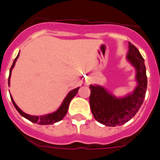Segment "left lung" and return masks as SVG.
<instances>
[{
    "label": "left lung",
    "mask_w": 160,
    "mask_h": 160,
    "mask_svg": "<svg viewBox=\"0 0 160 160\" xmlns=\"http://www.w3.org/2000/svg\"><path fill=\"white\" fill-rule=\"evenodd\" d=\"M127 61L135 69L136 86L124 96H115L99 85H90L89 104L95 119L108 127L122 125L130 121L143 103L147 88L145 61L139 50L128 42Z\"/></svg>",
    "instance_id": "1"
}]
</instances>
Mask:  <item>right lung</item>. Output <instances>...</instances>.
Returning <instances> with one entry per match:
<instances>
[{"instance_id": "add662e5", "label": "right lung", "mask_w": 160, "mask_h": 160, "mask_svg": "<svg viewBox=\"0 0 160 160\" xmlns=\"http://www.w3.org/2000/svg\"><path fill=\"white\" fill-rule=\"evenodd\" d=\"M18 56H19V53L17 55V57L15 58V61H14L13 64H12V68L10 69V72H9V78H8V85H10V78L11 75H12V69L14 68L15 65V62H16L17 59L18 58ZM78 89H79V87L76 88H74L72 91L69 92L67 94V96H65V98L63 100L62 103L61 104V106L59 107V108L56 110V111L53 112V113H47V114L44 115H40V116H36V115H30L28 114V113H26L25 112H23L19 107L17 106V104L15 103V101H14L13 98H12V95L11 96V99H12V102H13L14 107H15L17 110H18V113L23 117V118H26L27 120L30 121L32 123H36L38 124H40V125H49V124H53L54 123L58 122V121H61L63 118H64L66 114L68 113V110L69 104H70V102L72 101V99L76 96L77 92H78Z\"/></svg>"}]
</instances>
